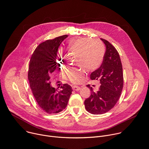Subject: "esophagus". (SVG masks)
<instances>
[{"mask_svg":"<svg viewBox=\"0 0 149 149\" xmlns=\"http://www.w3.org/2000/svg\"><path fill=\"white\" fill-rule=\"evenodd\" d=\"M72 89L73 91H79L81 89V87L78 86H74L72 87Z\"/></svg>","mask_w":149,"mask_h":149,"instance_id":"34e87169","label":"esophagus"}]
</instances>
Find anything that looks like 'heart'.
<instances>
[{"label":"heart","mask_w":149,"mask_h":149,"mask_svg":"<svg viewBox=\"0 0 149 149\" xmlns=\"http://www.w3.org/2000/svg\"><path fill=\"white\" fill-rule=\"evenodd\" d=\"M68 46L70 51L79 54L77 63L87 71H95L102 65L104 56V48L100 42L78 37L70 39L68 41ZM63 57L62 52H60V57L58 59L60 64L63 62ZM65 74L70 81L78 83L84 75V72L78 68H70L66 70Z\"/></svg>","instance_id":"heart-1"}]
</instances>
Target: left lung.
Returning <instances> with one entry per match:
<instances>
[{"label":"left lung","instance_id":"obj_1","mask_svg":"<svg viewBox=\"0 0 149 149\" xmlns=\"http://www.w3.org/2000/svg\"><path fill=\"white\" fill-rule=\"evenodd\" d=\"M106 45V52L100 67L91 74L92 80H99L100 86L84 101L86 110L93 114H104L114 107L119 99L123 87V68L119 54L107 40L101 39Z\"/></svg>","mask_w":149,"mask_h":149}]
</instances>
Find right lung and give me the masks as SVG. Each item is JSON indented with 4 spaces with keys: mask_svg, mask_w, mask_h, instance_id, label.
<instances>
[{
    "mask_svg": "<svg viewBox=\"0 0 149 149\" xmlns=\"http://www.w3.org/2000/svg\"><path fill=\"white\" fill-rule=\"evenodd\" d=\"M68 36L63 35L41 43L30 61L28 79L33 95L39 107L48 114L58 113L67 106L72 92V87L64 84L57 89L50 86L51 74L57 68L58 48Z\"/></svg>",
    "mask_w": 149,
    "mask_h": 149,
    "instance_id": "obj_1",
    "label": "right lung"
}]
</instances>
